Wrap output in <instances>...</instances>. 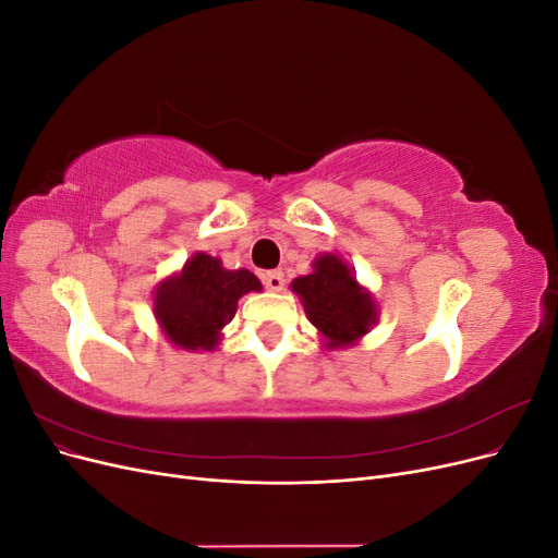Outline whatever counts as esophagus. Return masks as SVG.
<instances>
[{
    "label": "esophagus",
    "instance_id": "1",
    "mask_svg": "<svg viewBox=\"0 0 558 558\" xmlns=\"http://www.w3.org/2000/svg\"><path fill=\"white\" fill-rule=\"evenodd\" d=\"M263 283H265V289H269V291H281L283 289V275L279 272V269H275V272H265Z\"/></svg>",
    "mask_w": 558,
    "mask_h": 558
}]
</instances>
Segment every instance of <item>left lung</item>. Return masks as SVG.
Here are the masks:
<instances>
[{
  "label": "left lung",
  "instance_id": "obj_1",
  "mask_svg": "<svg viewBox=\"0 0 558 558\" xmlns=\"http://www.w3.org/2000/svg\"><path fill=\"white\" fill-rule=\"evenodd\" d=\"M312 267V275L298 277L291 283L312 326H316L328 349L356 344L377 324L373 295L363 289L351 267L335 253L318 256Z\"/></svg>",
  "mask_w": 558,
  "mask_h": 558
}]
</instances>
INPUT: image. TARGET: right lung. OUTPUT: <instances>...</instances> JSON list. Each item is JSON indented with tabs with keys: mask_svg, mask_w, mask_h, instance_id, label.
I'll return each mask as SVG.
<instances>
[{
	"mask_svg": "<svg viewBox=\"0 0 558 558\" xmlns=\"http://www.w3.org/2000/svg\"><path fill=\"white\" fill-rule=\"evenodd\" d=\"M260 289L258 277L248 269H226L221 260L199 251L179 275L158 283L154 314L174 347L211 351L238 312L240 298Z\"/></svg>",
	"mask_w": 558,
	"mask_h": 558,
	"instance_id": "add662e5",
	"label": "right lung"
}]
</instances>
